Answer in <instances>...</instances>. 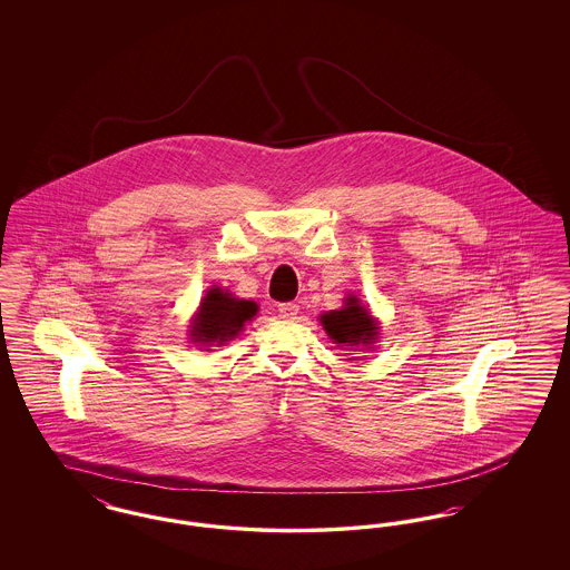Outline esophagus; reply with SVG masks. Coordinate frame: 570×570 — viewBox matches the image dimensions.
<instances>
[{
    "label": "esophagus",
    "instance_id": "1",
    "mask_svg": "<svg viewBox=\"0 0 570 570\" xmlns=\"http://www.w3.org/2000/svg\"><path fill=\"white\" fill-rule=\"evenodd\" d=\"M277 312H279L282 318L293 321V318H297L298 305L297 303H279V305H277Z\"/></svg>",
    "mask_w": 570,
    "mask_h": 570
}]
</instances>
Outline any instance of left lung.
Returning a JSON list of instances; mask_svg holds the SVG:
<instances>
[{"label": "left lung", "instance_id": "8db88e82", "mask_svg": "<svg viewBox=\"0 0 570 570\" xmlns=\"http://www.w3.org/2000/svg\"><path fill=\"white\" fill-rule=\"evenodd\" d=\"M321 323L333 344L340 346L372 348L380 335L379 321L372 316L367 305H363L354 295L344 298V307L323 314Z\"/></svg>", "mask_w": 570, "mask_h": 570}]
</instances>
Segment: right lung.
<instances>
[{
  "label": "right lung",
  "mask_w": 570,
  "mask_h": 570,
  "mask_svg": "<svg viewBox=\"0 0 570 570\" xmlns=\"http://www.w3.org/2000/svg\"><path fill=\"white\" fill-rule=\"evenodd\" d=\"M258 312L254 301L233 297L228 291L209 288L200 301L198 312L194 314L190 325V340L203 346H222L228 340L237 337L247 321Z\"/></svg>",
  "instance_id": "right-lung-1"
}]
</instances>
